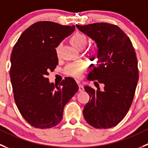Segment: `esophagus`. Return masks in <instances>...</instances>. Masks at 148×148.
Wrapping results in <instances>:
<instances>
[{
    "label": "esophagus",
    "instance_id": "1",
    "mask_svg": "<svg viewBox=\"0 0 148 148\" xmlns=\"http://www.w3.org/2000/svg\"><path fill=\"white\" fill-rule=\"evenodd\" d=\"M84 86L82 85V84H79V92H82L84 91Z\"/></svg>",
    "mask_w": 148,
    "mask_h": 148
}]
</instances>
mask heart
<instances>
[{"instance_id":"b5f03b06","label":"heart","mask_w":148,"mask_h":148,"mask_svg":"<svg viewBox=\"0 0 148 148\" xmlns=\"http://www.w3.org/2000/svg\"><path fill=\"white\" fill-rule=\"evenodd\" d=\"M71 43L76 48L79 49H81L84 48L88 42V38L84 34H82L80 32H77L71 37L70 38ZM60 45L56 47V52L57 54L59 53L60 51ZM87 69V66L85 63L82 62H77V63H72L69 65L66 69V72L71 77H76V78H79L82 77V74L84 71Z\"/></svg>"}]
</instances>
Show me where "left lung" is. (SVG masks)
Instances as JSON below:
<instances>
[{"instance_id": "left-lung-1", "label": "left lung", "mask_w": 148, "mask_h": 148, "mask_svg": "<svg viewBox=\"0 0 148 148\" xmlns=\"http://www.w3.org/2000/svg\"><path fill=\"white\" fill-rule=\"evenodd\" d=\"M76 26L99 47L97 66L88 79L95 81V85L105 84L103 91L85 87L90 100L84 107V118L96 128H112L125 118L133 101L139 79L134 48L128 36L115 25L96 23Z\"/></svg>"}]
</instances>
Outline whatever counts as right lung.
I'll list each match as a JSON object with an SVG mask.
<instances>
[{"label": "right lung", "instance_id": "obj_1", "mask_svg": "<svg viewBox=\"0 0 148 148\" xmlns=\"http://www.w3.org/2000/svg\"><path fill=\"white\" fill-rule=\"evenodd\" d=\"M74 29V25L37 22L21 34L12 49L10 78L15 103L35 128L57 125L65 105L78 90L71 77H66L59 85L49 83L47 77L58 63L55 47Z\"/></svg>", "mask_w": 148, "mask_h": 148}]
</instances>
